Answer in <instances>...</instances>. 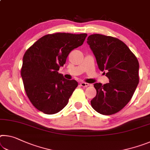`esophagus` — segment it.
<instances>
[{
  "instance_id": "34e87169",
  "label": "esophagus",
  "mask_w": 150,
  "mask_h": 150,
  "mask_svg": "<svg viewBox=\"0 0 150 150\" xmlns=\"http://www.w3.org/2000/svg\"><path fill=\"white\" fill-rule=\"evenodd\" d=\"M80 85L81 87H87L89 85V83H85V82H81L80 83Z\"/></svg>"
}]
</instances>
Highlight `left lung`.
<instances>
[{
	"mask_svg": "<svg viewBox=\"0 0 150 150\" xmlns=\"http://www.w3.org/2000/svg\"><path fill=\"white\" fill-rule=\"evenodd\" d=\"M87 42L92 50L99 70L109 83H94L96 96L91 101L92 108L102 115H112L130 101L139 83V62L126 45L115 37L91 35Z\"/></svg>",
	"mask_w": 150,
	"mask_h": 150,
	"instance_id": "1",
	"label": "left lung"
}]
</instances>
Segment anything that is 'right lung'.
I'll return each instance as SVG.
<instances>
[{"mask_svg":"<svg viewBox=\"0 0 150 150\" xmlns=\"http://www.w3.org/2000/svg\"><path fill=\"white\" fill-rule=\"evenodd\" d=\"M83 34L56 33L42 37L26 51L21 67L24 87L33 105L45 114H54L65 108L77 87L58 73L70 52L82 45Z\"/></svg>","mask_w":150,"mask_h":150,"instance_id":"1","label":"right lung"}]
</instances>
